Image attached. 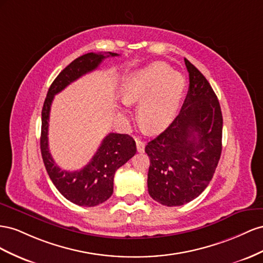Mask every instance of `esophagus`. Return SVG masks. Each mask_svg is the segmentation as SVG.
<instances>
[{
	"label": "esophagus",
	"mask_w": 263,
	"mask_h": 263,
	"mask_svg": "<svg viewBox=\"0 0 263 263\" xmlns=\"http://www.w3.org/2000/svg\"><path fill=\"white\" fill-rule=\"evenodd\" d=\"M136 143H137V149H138V152H139V153L144 152V148H145V142H144V141H142V140L137 139V140H136Z\"/></svg>",
	"instance_id": "34e87169"
}]
</instances>
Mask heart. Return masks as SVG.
Masks as SVG:
<instances>
[{
    "instance_id": "b5f03b06",
    "label": "heart",
    "mask_w": 263,
    "mask_h": 263,
    "mask_svg": "<svg viewBox=\"0 0 263 263\" xmlns=\"http://www.w3.org/2000/svg\"><path fill=\"white\" fill-rule=\"evenodd\" d=\"M182 73L163 62H154L129 76L121 89L126 104L139 102L138 118L148 133H160L174 121L185 91Z\"/></svg>"
}]
</instances>
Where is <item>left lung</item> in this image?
I'll list each match as a JSON object with an SVG mask.
<instances>
[{
  "label": "left lung",
  "mask_w": 263,
  "mask_h": 263,
  "mask_svg": "<svg viewBox=\"0 0 263 263\" xmlns=\"http://www.w3.org/2000/svg\"><path fill=\"white\" fill-rule=\"evenodd\" d=\"M190 74L182 110L168 127L149 141L148 194L162 205L182 206L204 192L221 154L222 115L212 86L184 58Z\"/></svg>",
  "instance_id": "8db88e82"
}]
</instances>
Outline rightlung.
<instances>
[{"label":"right lung","instance_id":"add662e5","mask_svg":"<svg viewBox=\"0 0 263 263\" xmlns=\"http://www.w3.org/2000/svg\"><path fill=\"white\" fill-rule=\"evenodd\" d=\"M110 56L119 55L110 51L104 54L88 52L74 59L52 81L42 110L41 152L45 167L58 192L79 206L93 207L110 198L114 193L116 171L137 153L136 141L127 134L109 133L84 168L74 172L62 170L52 160L48 148L50 107L55 95L81 76L98 68L103 59Z\"/></svg>","mask_w":263,"mask_h":263}]
</instances>
